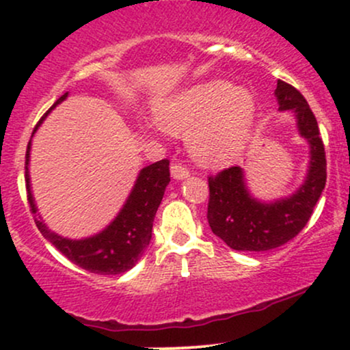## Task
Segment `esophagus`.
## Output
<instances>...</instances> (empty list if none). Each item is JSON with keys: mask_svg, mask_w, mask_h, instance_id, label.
<instances>
[{"mask_svg": "<svg viewBox=\"0 0 350 350\" xmlns=\"http://www.w3.org/2000/svg\"><path fill=\"white\" fill-rule=\"evenodd\" d=\"M171 176L174 179H186L191 176V171H189V167L183 166V164L172 163L171 164Z\"/></svg>", "mask_w": 350, "mask_h": 350, "instance_id": "34e87169", "label": "esophagus"}]
</instances>
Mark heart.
Here are the masks:
<instances>
[{
	"label": "heart",
	"mask_w": 350,
	"mask_h": 350,
	"mask_svg": "<svg viewBox=\"0 0 350 350\" xmlns=\"http://www.w3.org/2000/svg\"><path fill=\"white\" fill-rule=\"evenodd\" d=\"M156 120L172 135H187L196 161L219 167L234 163L250 139L256 102L245 87L207 80L164 100Z\"/></svg>",
	"instance_id": "1"
}]
</instances>
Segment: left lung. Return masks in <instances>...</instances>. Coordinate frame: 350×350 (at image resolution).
<instances>
[{"label": "left lung", "mask_w": 350, "mask_h": 350, "mask_svg": "<svg viewBox=\"0 0 350 350\" xmlns=\"http://www.w3.org/2000/svg\"><path fill=\"white\" fill-rule=\"evenodd\" d=\"M275 95L280 110L295 113L299 135L311 148V161L306 180L295 194L268 204L252 198L240 166L208 176V226L219 239L239 252H267L295 239L311 219L326 186V151L306 98L283 80L276 83Z\"/></svg>", "instance_id": "8db88e82"}]
</instances>
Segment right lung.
<instances>
[{"label": "right lung", "mask_w": 350, "mask_h": 350, "mask_svg": "<svg viewBox=\"0 0 350 350\" xmlns=\"http://www.w3.org/2000/svg\"><path fill=\"white\" fill-rule=\"evenodd\" d=\"M66 97L67 94H64L47 110V113L55 105H59L62 100H66ZM39 124H41V122L36 124L34 131L38 130ZM29 150L31 142L27 143L26 150V189L27 202H29L33 214H36L38 208H36L33 194H31L29 171H27ZM170 180V161L167 159H161V161L143 167L139 171L130 198L126 199L123 208L115 217L113 222L105 230L94 237H88V239H64V237L51 232L41 219H34V222L41 230V234L62 255H66L72 263L79 265L80 268L90 273H97V275H120V273L133 268L139 256L143 255V252L150 245L152 220H154L156 211L161 204L164 191H166Z\"/></svg>", "instance_id": "1"}]
</instances>
